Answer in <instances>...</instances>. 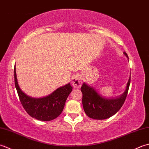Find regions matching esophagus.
<instances>
[{"label": "esophagus", "mask_w": 149, "mask_h": 149, "mask_svg": "<svg viewBox=\"0 0 149 149\" xmlns=\"http://www.w3.org/2000/svg\"><path fill=\"white\" fill-rule=\"evenodd\" d=\"M72 86L75 88H80L82 85L81 78L79 74H75L72 78Z\"/></svg>", "instance_id": "1"}]
</instances>
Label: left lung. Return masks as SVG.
<instances>
[{"label":"left lung","instance_id":"8db88e82","mask_svg":"<svg viewBox=\"0 0 149 149\" xmlns=\"http://www.w3.org/2000/svg\"><path fill=\"white\" fill-rule=\"evenodd\" d=\"M125 55L128 58L125 52ZM130 77L127 82L126 89L122 95L116 98L107 99L100 96L93 87L84 83L81 87L82 93V104L84 111L93 119L105 120L113 116L123 105L128 93Z\"/></svg>","mask_w":149,"mask_h":149}]
</instances>
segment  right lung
Segmentation results:
<instances>
[{"label": "right lung", "mask_w": 149, "mask_h": 149, "mask_svg": "<svg viewBox=\"0 0 149 149\" xmlns=\"http://www.w3.org/2000/svg\"><path fill=\"white\" fill-rule=\"evenodd\" d=\"M14 77L20 101L29 116L40 121H51L60 116L64 108L66 100L72 89L70 83L59 87L49 96L34 98L26 95L20 89L18 84L15 66Z\"/></svg>", "instance_id": "right-lung-1"}]
</instances>
